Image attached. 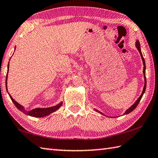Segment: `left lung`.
<instances>
[{
    "mask_svg": "<svg viewBox=\"0 0 158 158\" xmlns=\"http://www.w3.org/2000/svg\"><path fill=\"white\" fill-rule=\"evenodd\" d=\"M135 47H136V48L137 49V50L139 51V54H140V56H141V58H142V60L143 65H144V68H143V74H144V88H143V90H142V94H141V95H140V96L139 97V98L136 100V102H135L134 104H133V105H132L130 108H128L127 109V110L125 111V113H124V114H124H124H128V113H131V112L133 111V110H134L135 108L137 106V105H138V104H139V102H140V100H141V99H142L143 94H144V93H145L146 87H147V79H146V64H145L144 59V57H143V55H142V51H141V48H140V44H139V42L138 40H136V41H135ZM94 110L97 112V113L102 114H103V115H104V116H106V117H108V116H107V115H106V114H104V113H102V112H100V111H99L98 110H97V109H95V108H94Z\"/></svg>",
    "mask_w": 158,
    "mask_h": 158,
    "instance_id": "1",
    "label": "left lung"
}]
</instances>
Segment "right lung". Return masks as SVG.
Segmentation results:
<instances>
[{"label": "right lung", "mask_w": 158, "mask_h": 158, "mask_svg": "<svg viewBox=\"0 0 158 158\" xmlns=\"http://www.w3.org/2000/svg\"><path fill=\"white\" fill-rule=\"evenodd\" d=\"M16 50V48H14V51ZM10 64V62H9ZM9 65L10 64H8L7 65V76H6V81H5V85H6V89L7 90V74H8V70H9ZM8 92V91H7ZM10 95V99H11V101L14 104V105L16 106V107L19 109V110H21L23 113H25V114H27V115H29L31 117H44L45 116H48L51 113H54V112L56 111L61 106L63 105V102H61L56 106H52V107H49V108H34L32 110H25V108L24 106H23L22 105H21L20 104H19L18 102H16L15 100H14L12 97H11L10 93H8Z\"/></svg>", "instance_id": "right-lung-1"}]
</instances>
